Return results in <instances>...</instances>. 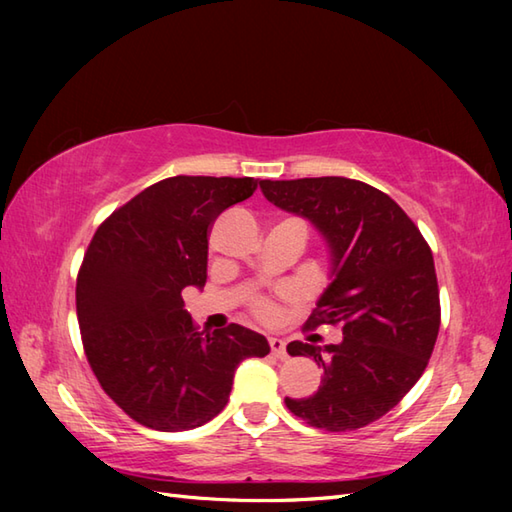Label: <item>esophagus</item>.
Here are the masks:
<instances>
[{
  "mask_svg": "<svg viewBox=\"0 0 512 512\" xmlns=\"http://www.w3.org/2000/svg\"><path fill=\"white\" fill-rule=\"evenodd\" d=\"M268 343H270V352H273V356L279 358V361H284V358L288 356V352H286V341L279 339V336H270Z\"/></svg>",
  "mask_w": 512,
  "mask_h": 512,
  "instance_id": "1",
  "label": "esophagus"
}]
</instances>
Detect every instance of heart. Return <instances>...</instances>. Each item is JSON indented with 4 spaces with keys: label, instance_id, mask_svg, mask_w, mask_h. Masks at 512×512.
<instances>
[{
    "label": "heart",
    "instance_id": "obj_1",
    "mask_svg": "<svg viewBox=\"0 0 512 512\" xmlns=\"http://www.w3.org/2000/svg\"><path fill=\"white\" fill-rule=\"evenodd\" d=\"M257 312L262 314V317H270V314H273V308H270L268 303H264V301H262V303H259V306H257Z\"/></svg>",
    "mask_w": 512,
    "mask_h": 512
}]
</instances>
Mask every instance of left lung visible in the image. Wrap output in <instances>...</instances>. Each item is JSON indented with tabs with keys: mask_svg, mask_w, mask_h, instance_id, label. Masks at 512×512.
I'll return each mask as SVG.
<instances>
[{
	"mask_svg": "<svg viewBox=\"0 0 512 512\" xmlns=\"http://www.w3.org/2000/svg\"><path fill=\"white\" fill-rule=\"evenodd\" d=\"M259 187L323 237L330 284L310 325L343 328L336 345H288L290 356H312L323 374L317 394L286 405L312 427L361 429L398 405L431 358L440 330L431 248L387 193L361 180H262Z\"/></svg>",
	"mask_w": 512,
	"mask_h": 512,
	"instance_id": "left-lung-1",
	"label": "left lung"
}]
</instances>
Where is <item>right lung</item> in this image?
Returning a JSON list of instances; mask_svg holds the SVG:
<instances>
[{"label": "right lung", "mask_w": 512, "mask_h": 512, "mask_svg": "<svg viewBox=\"0 0 512 512\" xmlns=\"http://www.w3.org/2000/svg\"><path fill=\"white\" fill-rule=\"evenodd\" d=\"M257 189L255 178L176 176L151 184L94 233L76 279L85 356L118 407L156 431L220 413L237 365L266 356V336L231 323L198 332L182 290L204 288L209 226Z\"/></svg>", "instance_id": "obj_1"}]
</instances>
